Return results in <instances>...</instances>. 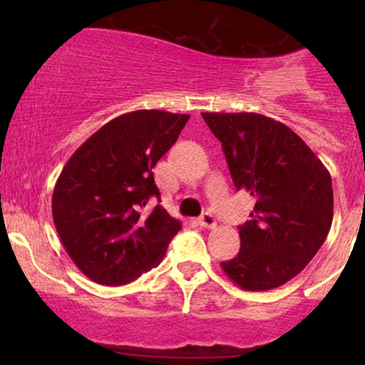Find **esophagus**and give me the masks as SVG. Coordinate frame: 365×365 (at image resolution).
I'll list each match as a JSON object with an SVG mask.
<instances>
[{
	"label": "esophagus",
	"instance_id": "34e87169",
	"mask_svg": "<svg viewBox=\"0 0 365 365\" xmlns=\"http://www.w3.org/2000/svg\"><path fill=\"white\" fill-rule=\"evenodd\" d=\"M197 224H200L201 227H208V230H212V227L217 226V220L212 213H203V215L197 219Z\"/></svg>",
	"mask_w": 365,
	"mask_h": 365
}]
</instances>
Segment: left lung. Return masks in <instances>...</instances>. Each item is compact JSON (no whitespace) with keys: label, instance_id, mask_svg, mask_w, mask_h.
<instances>
[{"label":"left lung","instance_id":"1","mask_svg":"<svg viewBox=\"0 0 365 365\" xmlns=\"http://www.w3.org/2000/svg\"><path fill=\"white\" fill-rule=\"evenodd\" d=\"M222 143L237 190L256 200L240 226V251L224 274L247 292L288 282L305 268L332 226V178L311 148L281 121L256 113H201Z\"/></svg>","mask_w":365,"mask_h":365}]
</instances>
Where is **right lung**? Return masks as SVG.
<instances>
[{
	"label": "right lung",
	"instance_id": "1",
	"mask_svg": "<svg viewBox=\"0 0 365 365\" xmlns=\"http://www.w3.org/2000/svg\"><path fill=\"white\" fill-rule=\"evenodd\" d=\"M189 114L141 109L98 128L73 152L53 192V219L65 251L93 282L121 286L152 270L182 230L160 205L153 168Z\"/></svg>",
	"mask_w": 365,
	"mask_h": 365
}]
</instances>
